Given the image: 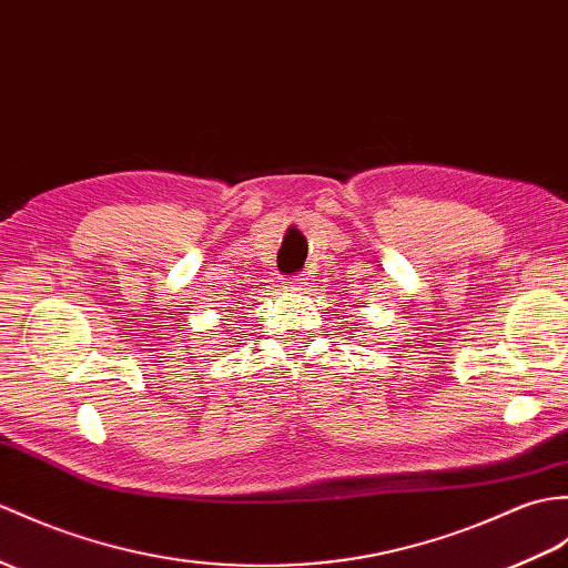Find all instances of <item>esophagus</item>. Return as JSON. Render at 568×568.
I'll list each match as a JSON object with an SVG mask.
<instances>
[{
  "mask_svg": "<svg viewBox=\"0 0 568 568\" xmlns=\"http://www.w3.org/2000/svg\"><path fill=\"white\" fill-rule=\"evenodd\" d=\"M310 278H305V275H293V278L287 281V290H305Z\"/></svg>",
  "mask_w": 568,
  "mask_h": 568,
  "instance_id": "obj_1",
  "label": "esophagus"
}]
</instances>
